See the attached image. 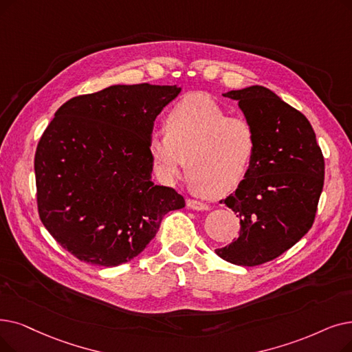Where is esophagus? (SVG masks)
Returning a JSON list of instances; mask_svg holds the SVG:
<instances>
[{"instance_id": "1", "label": "esophagus", "mask_w": 352, "mask_h": 352, "mask_svg": "<svg viewBox=\"0 0 352 352\" xmlns=\"http://www.w3.org/2000/svg\"><path fill=\"white\" fill-rule=\"evenodd\" d=\"M187 207L191 208V210H197V211H207L210 208L208 204L201 203L198 200H191V198H188V200H187Z\"/></svg>"}]
</instances>
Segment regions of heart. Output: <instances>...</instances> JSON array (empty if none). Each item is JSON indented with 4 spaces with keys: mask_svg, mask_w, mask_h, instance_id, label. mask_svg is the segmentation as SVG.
Returning a JSON list of instances; mask_svg holds the SVG:
<instances>
[{
    "mask_svg": "<svg viewBox=\"0 0 352 352\" xmlns=\"http://www.w3.org/2000/svg\"><path fill=\"white\" fill-rule=\"evenodd\" d=\"M149 136L148 152L160 175L171 181L186 166L195 190L211 197L233 191L249 174L257 136L249 120L228 116L210 95L181 99Z\"/></svg>",
    "mask_w": 352,
    "mask_h": 352,
    "instance_id": "obj_1",
    "label": "heart"
}]
</instances>
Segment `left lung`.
I'll list each match as a JSON object with an SVG mask.
<instances>
[{"label": "left lung", "mask_w": 352, "mask_h": 352, "mask_svg": "<svg viewBox=\"0 0 352 352\" xmlns=\"http://www.w3.org/2000/svg\"><path fill=\"white\" fill-rule=\"evenodd\" d=\"M257 136L249 174L223 203L240 219L239 237L216 253L237 266L273 261L314 224L325 162L315 132L299 111L265 86L230 90Z\"/></svg>", "instance_id": "obj_1"}]
</instances>
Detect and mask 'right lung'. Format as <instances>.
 I'll use <instances>...</instances> for the list:
<instances>
[{
	"label": "right lung",
	"mask_w": 352,
	"mask_h": 352,
	"mask_svg": "<svg viewBox=\"0 0 352 352\" xmlns=\"http://www.w3.org/2000/svg\"><path fill=\"white\" fill-rule=\"evenodd\" d=\"M181 87L113 85L76 96L54 113L34 158L41 223L82 262L132 261L168 211L186 206L152 182L148 141L154 120Z\"/></svg>",
	"instance_id": "obj_1"
}]
</instances>
